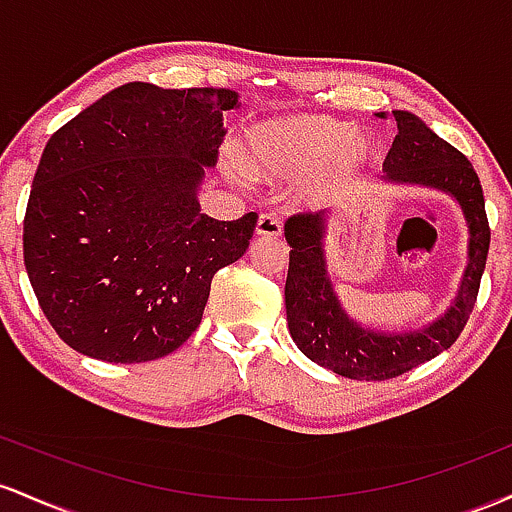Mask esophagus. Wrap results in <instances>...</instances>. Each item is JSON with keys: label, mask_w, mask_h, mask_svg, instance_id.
I'll use <instances>...</instances> for the list:
<instances>
[{"label": "esophagus", "mask_w": 512, "mask_h": 512, "mask_svg": "<svg viewBox=\"0 0 512 512\" xmlns=\"http://www.w3.org/2000/svg\"><path fill=\"white\" fill-rule=\"evenodd\" d=\"M256 234L258 237H280L283 234V225H280L278 217L273 215H261L256 222Z\"/></svg>", "instance_id": "esophagus-1"}]
</instances>
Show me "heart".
Listing matches in <instances>:
<instances>
[{"label": "heart", "instance_id": "1", "mask_svg": "<svg viewBox=\"0 0 512 512\" xmlns=\"http://www.w3.org/2000/svg\"><path fill=\"white\" fill-rule=\"evenodd\" d=\"M377 154L370 132L321 113L273 118L244 135L241 166L258 181H300L295 205L321 210L353 191Z\"/></svg>", "mask_w": 512, "mask_h": 512}]
</instances>
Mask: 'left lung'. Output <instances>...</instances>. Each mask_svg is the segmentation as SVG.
Listing matches in <instances>:
<instances>
[{
  "label": "left lung",
  "mask_w": 512,
  "mask_h": 512,
  "mask_svg": "<svg viewBox=\"0 0 512 512\" xmlns=\"http://www.w3.org/2000/svg\"><path fill=\"white\" fill-rule=\"evenodd\" d=\"M387 118V113H377ZM399 135L384 159V183L433 188L450 195L467 222V268L445 314L416 331H375L355 321L333 290L326 261V212H307L285 222L290 268L285 280L287 329L292 341L317 363L348 380H392L433 360L457 341L479 295L491 229L484 191L474 166L459 149L435 135L409 111H392Z\"/></svg>",
  "instance_id": "left-lung-1"
}]
</instances>
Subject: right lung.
<instances>
[{
	"label": "right lung",
	"instance_id": "1",
	"mask_svg": "<svg viewBox=\"0 0 512 512\" xmlns=\"http://www.w3.org/2000/svg\"><path fill=\"white\" fill-rule=\"evenodd\" d=\"M232 89L108 91L48 140L24 217L40 309L77 353L147 363L198 329L212 275L249 249L256 212H200Z\"/></svg>",
	"mask_w": 512,
	"mask_h": 512
}]
</instances>
